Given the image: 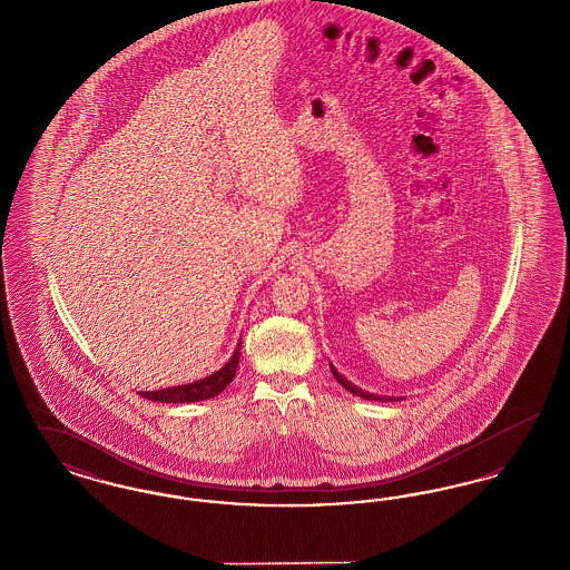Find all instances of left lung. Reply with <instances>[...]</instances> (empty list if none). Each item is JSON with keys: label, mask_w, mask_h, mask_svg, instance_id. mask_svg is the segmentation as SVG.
Here are the masks:
<instances>
[{"label": "left lung", "mask_w": 570, "mask_h": 570, "mask_svg": "<svg viewBox=\"0 0 570 570\" xmlns=\"http://www.w3.org/2000/svg\"><path fill=\"white\" fill-rule=\"evenodd\" d=\"M331 374L335 376V380H337V382H340V384H342L346 391H351V393L356 395V397H363V400H370V402H379V395H374V393H367V391L358 389V386L353 384L351 380L344 379V376H342V374H340V372H337L333 365H331ZM382 402H391V397H389V400H386V397H382Z\"/></svg>", "instance_id": "1"}]
</instances>
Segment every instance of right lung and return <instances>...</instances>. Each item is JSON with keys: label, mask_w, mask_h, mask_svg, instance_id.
<instances>
[{"label": "right lung", "mask_w": 570, "mask_h": 570, "mask_svg": "<svg viewBox=\"0 0 570 570\" xmlns=\"http://www.w3.org/2000/svg\"><path fill=\"white\" fill-rule=\"evenodd\" d=\"M239 356H242V342L237 344L233 356L214 374H209L205 379L194 380L190 384H179V386L160 389V391H140V397H147L151 402H163V404H188V402H200V400L216 397L217 393H222L235 379Z\"/></svg>", "instance_id": "obj_1"}]
</instances>
